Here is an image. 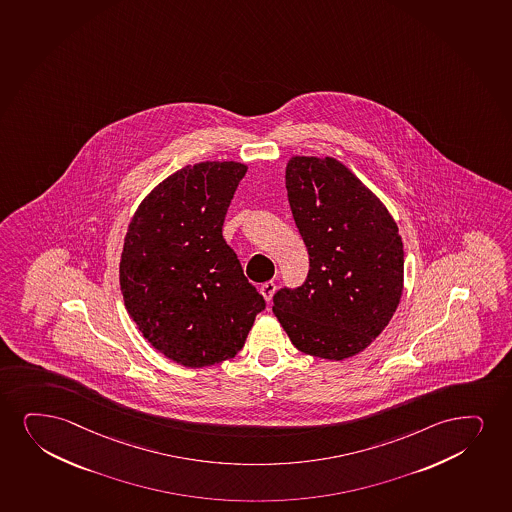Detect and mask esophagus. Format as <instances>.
I'll list each match as a JSON object with an SVG mask.
<instances>
[{
  "mask_svg": "<svg viewBox=\"0 0 512 512\" xmlns=\"http://www.w3.org/2000/svg\"><path fill=\"white\" fill-rule=\"evenodd\" d=\"M274 291H276V283H274V281H267V283L260 286V295H262L267 302L271 300L272 295H274Z\"/></svg>",
  "mask_w": 512,
  "mask_h": 512,
  "instance_id": "esophagus-1",
  "label": "esophagus"
}]
</instances>
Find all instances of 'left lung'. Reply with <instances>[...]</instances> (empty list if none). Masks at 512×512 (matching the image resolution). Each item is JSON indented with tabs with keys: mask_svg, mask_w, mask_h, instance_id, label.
<instances>
[{
	"mask_svg": "<svg viewBox=\"0 0 512 512\" xmlns=\"http://www.w3.org/2000/svg\"><path fill=\"white\" fill-rule=\"evenodd\" d=\"M286 190L310 269L302 286L274 295L272 312L303 354L348 359L381 335L402 297L397 222L336 158L291 157Z\"/></svg>",
	"mask_w": 512,
	"mask_h": 512,
	"instance_id": "obj_1",
	"label": "left lung"
}]
</instances>
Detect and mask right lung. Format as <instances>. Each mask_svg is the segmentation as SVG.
Instances as JSON below:
<instances>
[{
	"label": "right lung",
	"instance_id": "obj_1",
	"mask_svg": "<svg viewBox=\"0 0 512 512\" xmlns=\"http://www.w3.org/2000/svg\"><path fill=\"white\" fill-rule=\"evenodd\" d=\"M247 165H186L146 196L129 222L120 290L129 316L160 354L205 367L240 352L265 300L222 238Z\"/></svg>",
	"mask_w": 512,
	"mask_h": 512
}]
</instances>
